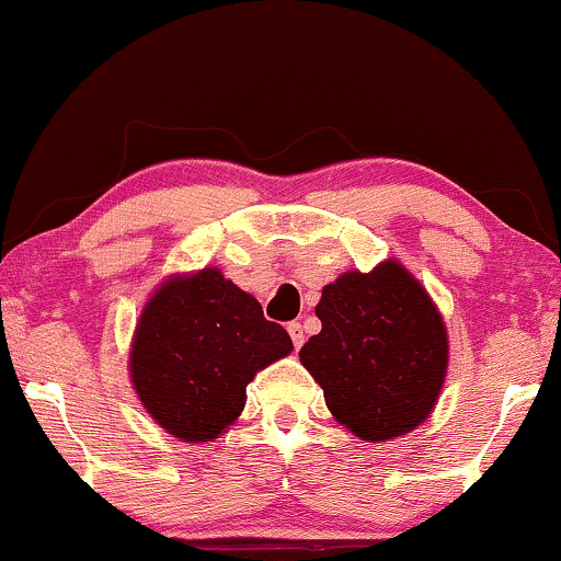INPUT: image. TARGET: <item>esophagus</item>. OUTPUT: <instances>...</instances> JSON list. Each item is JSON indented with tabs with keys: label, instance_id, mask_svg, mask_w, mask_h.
Segmentation results:
<instances>
[{
	"label": "esophagus",
	"instance_id": "obj_1",
	"mask_svg": "<svg viewBox=\"0 0 561 561\" xmlns=\"http://www.w3.org/2000/svg\"><path fill=\"white\" fill-rule=\"evenodd\" d=\"M288 334H290V340H294V347L301 350V344H304V327L298 324V321H290Z\"/></svg>",
	"mask_w": 561,
	"mask_h": 561
}]
</instances>
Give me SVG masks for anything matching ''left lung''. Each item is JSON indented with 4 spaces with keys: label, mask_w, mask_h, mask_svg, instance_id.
<instances>
[{
    "label": "left lung",
    "mask_w": 561,
    "mask_h": 561,
    "mask_svg": "<svg viewBox=\"0 0 561 561\" xmlns=\"http://www.w3.org/2000/svg\"><path fill=\"white\" fill-rule=\"evenodd\" d=\"M317 317L321 332L298 357L342 426L363 442H388L426 421L447 375V329L398 260L329 283Z\"/></svg>",
    "instance_id": "left-lung-1"
}]
</instances>
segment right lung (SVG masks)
Wrapping results in <instances>:
<instances>
[{
  "mask_svg": "<svg viewBox=\"0 0 561 561\" xmlns=\"http://www.w3.org/2000/svg\"><path fill=\"white\" fill-rule=\"evenodd\" d=\"M294 342L217 267L173 275L145 304L129 378L145 411L181 442H211L232 426L248 382Z\"/></svg>",
  "mask_w": 561,
  "mask_h": 561,
  "instance_id": "right-lung-1",
  "label": "right lung"
}]
</instances>
